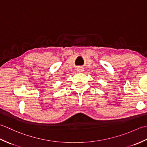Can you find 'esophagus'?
<instances>
[{
  "label": "esophagus",
  "mask_w": 147,
  "mask_h": 147,
  "mask_svg": "<svg viewBox=\"0 0 147 147\" xmlns=\"http://www.w3.org/2000/svg\"><path fill=\"white\" fill-rule=\"evenodd\" d=\"M78 71L79 72H83V69L82 67L78 68Z\"/></svg>",
  "instance_id": "1"
}]
</instances>
